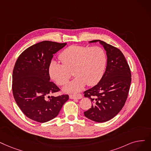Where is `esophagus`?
Returning <instances> with one entry per match:
<instances>
[{
    "label": "esophagus",
    "mask_w": 151,
    "mask_h": 151,
    "mask_svg": "<svg viewBox=\"0 0 151 151\" xmlns=\"http://www.w3.org/2000/svg\"><path fill=\"white\" fill-rule=\"evenodd\" d=\"M69 97H70V99H82L83 96L80 94H76V95L70 94L69 96Z\"/></svg>",
    "instance_id": "esophagus-1"
}]
</instances>
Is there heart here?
I'll return each instance as SVG.
<instances>
[{"label":"heart","instance_id":"b5f03b06","mask_svg":"<svg viewBox=\"0 0 151 151\" xmlns=\"http://www.w3.org/2000/svg\"><path fill=\"white\" fill-rule=\"evenodd\" d=\"M62 64L52 61L49 65L50 78L58 84H66L71 77L74 79L65 85L63 91L74 93L81 91L86 84L94 86L102 78L107 64V55L99 46L88 47L71 45L63 50L59 55Z\"/></svg>","mask_w":151,"mask_h":151}]
</instances>
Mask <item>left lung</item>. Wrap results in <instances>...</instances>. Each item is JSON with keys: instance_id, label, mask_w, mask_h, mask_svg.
Returning <instances> with one entry per match:
<instances>
[{"instance_id": "left-lung-1", "label": "left lung", "mask_w": 151, "mask_h": 151, "mask_svg": "<svg viewBox=\"0 0 151 151\" xmlns=\"http://www.w3.org/2000/svg\"><path fill=\"white\" fill-rule=\"evenodd\" d=\"M97 42L106 51L107 67L98 84L84 92V97L93 102L91 108L84 114L91 120L102 123L113 119L124 106L132 78L129 65L122 52L101 40L89 43Z\"/></svg>"}]
</instances>
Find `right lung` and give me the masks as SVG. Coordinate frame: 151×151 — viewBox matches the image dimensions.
I'll return each mask as SVG.
<instances>
[{
  "label": "right lung",
  "mask_w": 151,
  "mask_h": 151,
  "mask_svg": "<svg viewBox=\"0 0 151 151\" xmlns=\"http://www.w3.org/2000/svg\"><path fill=\"white\" fill-rule=\"evenodd\" d=\"M67 45L44 41L32 45L18 58L13 70L12 91L14 99L29 119L45 123L56 117L68 95L47 96L59 91L50 81L49 65L54 55Z\"/></svg>",
  "instance_id": "1"
}]
</instances>
